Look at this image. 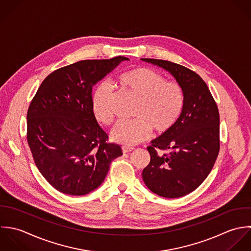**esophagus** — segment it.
I'll return each mask as SVG.
<instances>
[{"instance_id":"obj_1","label":"esophagus","mask_w":251,"mask_h":251,"mask_svg":"<svg viewBox=\"0 0 251 251\" xmlns=\"http://www.w3.org/2000/svg\"><path fill=\"white\" fill-rule=\"evenodd\" d=\"M135 150L134 148H131V147H126V146H123L122 147V152L123 153H128L130 151H133Z\"/></svg>"}]
</instances>
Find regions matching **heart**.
<instances>
[{
	"label": "heart",
	"instance_id": "heart-1",
	"mask_svg": "<svg viewBox=\"0 0 251 251\" xmlns=\"http://www.w3.org/2000/svg\"><path fill=\"white\" fill-rule=\"evenodd\" d=\"M118 85L137 99L133 120L119 121L111 131V139L126 147L148 140L152 129L158 134L169 132L178 120L184 94L181 85L166 80L159 73L147 67L131 69L118 77ZM113 90L109 83L99 84L92 95V110L98 122L109 125L114 119Z\"/></svg>",
	"mask_w": 251,
	"mask_h": 251
}]
</instances>
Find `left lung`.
I'll return each mask as SVG.
<instances>
[{
  "instance_id": "obj_1",
  "label": "left lung",
  "mask_w": 251,
  "mask_h": 251,
  "mask_svg": "<svg viewBox=\"0 0 251 251\" xmlns=\"http://www.w3.org/2000/svg\"><path fill=\"white\" fill-rule=\"evenodd\" d=\"M142 60L169 71L184 94L176 125L148 148L151 162L143 171V179L161 197H182L200 186L218 156V107L206 83L194 71L166 60Z\"/></svg>"
}]
</instances>
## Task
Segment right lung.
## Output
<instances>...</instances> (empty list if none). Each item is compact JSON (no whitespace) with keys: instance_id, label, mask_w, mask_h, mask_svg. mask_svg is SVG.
<instances>
[{"instance_id":"1","label":"right lung","mask_w":251,"mask_h":251,"mask_svg":"<svg viewBox=\"0 0 251 251\" xmlns=\"http://www.w3.org/2000/svg\"><path fill=\"white\" fill-rule=\"evenodd\" d=\"M82 60L49 75L27 112V142L43 176L58 191L88 194L103 181L113 159L122 155L108 142L92 110V89L121 61Z\"/></svg>"}]
</instances>
